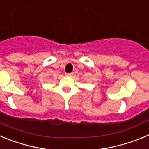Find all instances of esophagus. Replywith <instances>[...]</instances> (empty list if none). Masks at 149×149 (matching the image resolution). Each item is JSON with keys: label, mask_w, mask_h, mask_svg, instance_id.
<instances>
[{"label": "esophagus", "mask_w": 149, "mask_h": 149, "mask_svg": "<svg viewBox=\"0 0 149 149\" xmlns=\"http://www.w3.org/2000/svg\"><path fill=\"white\" fill-rule=\"evenodd\" d=\"M65 75H66V76H72V73H66V74H65Z\"/></svg>", "instance_id": "1"}]
</instances>
